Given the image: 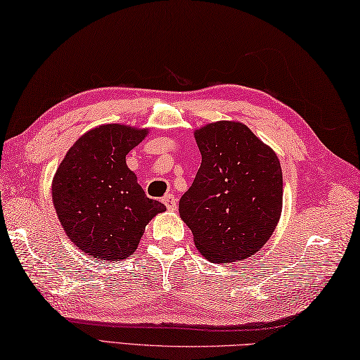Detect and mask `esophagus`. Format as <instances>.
<instances>
[{"label": "esophagus", "instance_id": "34e87169", "mask_svg": "<svg viewBox=\"0 0 360 360\" xmlns=\"http://www.w3.org/2000/svg\"><path fill=\"white\" fill-rule=\"evenodd\" d=\"M162 202L165 204V207L170 212H174L176 209H178V200H176L174 195H165L162 198Z\"/></svg>", "mask_w": 360, "mask_h": 360}]
</instances>
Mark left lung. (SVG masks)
<instances>
[{
    "instance_id": "8db88e82",
    "label": "left lung",
    "mask_w": 360,
    "mask_h": 360,
    "mask_svg": "<svg viewBox=\"0 0 360 360\" xmlns=\"http://www.w3.org/2000/svg\"><path fill=\"white\" fill-rule=\"evenodd\" d=\"M201 167L179 201L200 254L212 263L241 262L262 249L283 207L278 156L241 122L195 129Z\"/></svg>"
}]
</instances>
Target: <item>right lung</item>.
Returning a JSON list of instances; mask_svg holds the SVG:
<instances>
[{"mask_svg":"<svg viewBox=\"0 0 360 360\" xmlns=\"http://www.w3.org/2000/svg\"><path fill=\"white\" fill-rule=\"evenodd\" d=\"M148 128L105 124L80 136L52 179L60 224L86 255L120 262L133 255L145 226L165 205L150 200L127 165Z\"/></svg>","mask_w":360,"mask_h":360,"instance_id":"obj_1","label":"right lung"}]
</instances>
